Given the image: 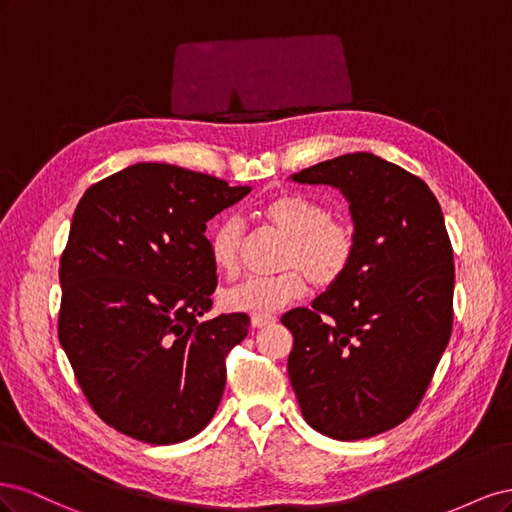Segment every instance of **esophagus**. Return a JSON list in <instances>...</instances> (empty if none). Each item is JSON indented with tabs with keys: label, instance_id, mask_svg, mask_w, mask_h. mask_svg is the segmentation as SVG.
Returning a JSON list of instances; mask_svg holds the SVG:
<instances>
[{
	"label": "esophagus",
	"instance_id": "1",
	"mask_svg": "<svg viewBox=\"0 0 512 512\" xmlns=\"http://www.w3.org/2000/svg\"><path fill=\"white\" fill-rule=\"evenodd\" d=\"M273 322H275V316H271V314H254L252 316V327L254 329H265Z\"/></svg>",
	"mask_w": 512,
	"mask_h": 512
}]
</instances>
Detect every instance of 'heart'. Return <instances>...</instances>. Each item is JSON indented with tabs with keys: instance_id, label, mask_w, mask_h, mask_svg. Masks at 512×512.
<instances>
[{
	"instance_id": "obj_1",
	"label": "heart",
	"mask_w": 512,
	"mask_h": 512,
	"mask_svg": "<svg viewBox=\"0 0 512 512\" xmlns=\"http://www.w3.org/2000/svg\"><path fill=\"white\" fill-rule=\"evenodd\" d=\"M262 218L282 232L286 245L280 269L271 277H250L224 292V305L232 312L271 314L305 297L307 276L318 288H329L342 280L356 250L354 228L329 215L318 198L301 192L277 194L262 207ZM243 224L235 215L220 220L209 235V254L215 269L235 277L241 265Z\"/></svg>"
}]
</instances>
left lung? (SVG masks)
<instances>
[{
  "instance_id": "1",
  "label": "left lung",
  "mask_w": 512,
  "mask_h": 512,
  "mask_svg": "<svg viewBox=\"0 0 512 512\" xmlns=\"http://www.w3.org/2000/svg\"><path fill=\"white\" fill-rule=\"evenodd\" d=\"M292 181L333 185L350 205L356 250L342 280L282 316L288 376L307 425L363 440L421 404L453 329V247L423 179L374 153H346Z\"/></svg>"
}]
</instances>
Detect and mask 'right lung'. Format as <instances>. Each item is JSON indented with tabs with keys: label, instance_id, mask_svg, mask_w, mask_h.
Returning <instances> with one entry per match:
<instances>
[{
	"label": "right lung",
	"instance_id": "add662e5",
	"mask_svg": "<svg viewBox=\"0 0 512 512\" xmlns=\"http://www.w3.org/2000/svg\"><path fill=\"white\" fill-rule=\"evenodd\" d=\"M250 192L141 162L79 200L59 262L57 333L106 425L147 444H177L209 425L250 316L200 320L218 286L205 230Z\"/></svg>",
	"mask_w": 512,
	"mask_h": 512
}]
</instances>
